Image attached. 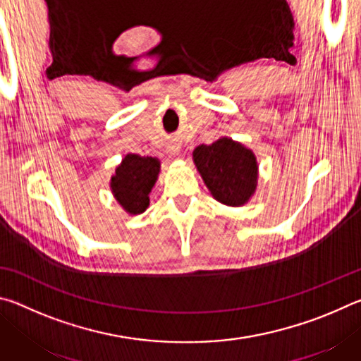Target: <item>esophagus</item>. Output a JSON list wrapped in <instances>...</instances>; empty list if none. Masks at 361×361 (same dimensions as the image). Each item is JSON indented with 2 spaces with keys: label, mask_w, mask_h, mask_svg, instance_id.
Returning <instances> with one entry per match:
<instances>
[{
  "label": "esophagus",
  "mask_w": 361,
  "mask_h": 361,
  "mask_svg": "<svg viewBox=\"0 0 361 361\" xmlns=\"http://www.w3.org/2000/svg\"><path fill=\"white\" fill-rule=\"evenodd\" d=\"M167 148H169V151H170V152H172V154H178V152H180V143H176V142H170Z\"/></svg>",
  "instance_id": "obj_1"
}]
</instances>
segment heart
<instances>
[{
  "mask_svg": "<svg viewBox=\"0 0 361 361\" xmlns=\"http://www.w3.org/2000/svg\"><path fill=\"white\" fill-rule=\"evenodd\" d=\"M42 6H46V3H44V1H42Z\"/></svg>",
  "mask_w": 361,
  "mask_h": 361,
  "instance_id": "b5f03b06",
  "label": "heart"
}]
</instances>
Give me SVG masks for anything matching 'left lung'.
Wrapping results in <instances>:
<instances>
[{
	"mask_svg": "<svg viewBox=\"0 0 361 361\" xmlns=\"http://www.w3.org/2000/svg\"><path fill=\"white\" fill-rule=\"evenodd\" d=\"M195 167L218 202L239 207L252 197L258 178L256 157L231 138L199 145L192 152Z\"/></svg>",
	"mask_w": 361,
	"mask_h": 361,
	"instance_id": "8db88e82",
	"label": "left lung"
}]
</instances>
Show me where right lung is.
<instances>
[{"instance_id": "add662e5", "label": "right lung", "mask_w": 361, "mask_h": 361, "mask_svg": "<svg viewBox=\"0 0 361 361\" xmlns=\"http://www.w3.org/2000/svg\"><path fill=\"white\" fill-rule=\"evenodd\" d=\"M157 173L159 161L156 157L127 154L111 178L116 200L132 215L143 213L149 205V192L157 180Z\"/></svg>"}]
</instances>
